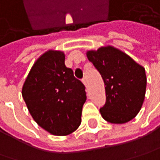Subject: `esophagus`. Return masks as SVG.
<instances>
[{
	"instance_id": "esophagus-1",
	"label": "esophagus",
	"mask_w": 160,
	"mask_h": 160,
	"mask_svg": "<svg viewBox=\"0 0 160 160\" xmlns=\"http://www.w3.org/2000/svg\"><path fill=\"white\" fill-rule=\"evenodd\" d=\"M82 82L84 83L85 86H87V80H86V78H83V79H82Z\"/></svg>"
}]
</instances>
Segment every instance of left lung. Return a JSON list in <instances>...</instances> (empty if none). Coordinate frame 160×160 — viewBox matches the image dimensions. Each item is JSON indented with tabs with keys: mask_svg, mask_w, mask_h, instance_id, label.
Wrapping results in <instances>:
<instances>
[{
	"mask_svg": "<svg viewBox=\"0 0 160 160\" xmlns=\"http://www.w3.org/2000/svg\"><path fill=\"white\" fill-rule=\"evenodd\" d=\"M87 57L104 80L106 103L99 109L102 118L115 124L134 118L145 99V69L111 46L89 51Z\"/></svg>",
	"mask_w": 160,
	"mask_h": 160,
	"instance_id": "8db88e82",
	"label": "left lung"
}]
</instances>
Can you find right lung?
Returning <instances> with one entry per match:
<instances>
[{
  "label": "right lung",
  "instance_id": "1",
  "mask_svg": "<svg viewBox=\"0 0 160 160\" xmlns=\"http://www.w3.org/2000/svg\"><path fill=\"white\" fill-rule=\"evenodd\" d=\"M64 61L63 52H45L34 63L22 87L33 119L56 136L69 135L79 128L87 99L84 84Z\"/></svg>",
  "mask_w": 160,
  "mask_h": 160
}]
</instances>
